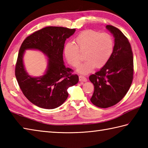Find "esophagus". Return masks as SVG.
Returning <instances> with one entry per match:
<instances>
[{
	"mask_svg": "<svg viewBox=\"0 0 148 148\" xmlns=\"http://www.w3.org/2000/svg\"><path fill=\"white\" fill-rule=\"evenodd\" d=\"M79 82H85L87 81V79H86V78L83 76H79Z\"/></svg>",
	"mask_w": 148,
	"mask_h": 148,
	"instance_id": "esophagus-1",
	"label": "esophagus"
}]
</instances>
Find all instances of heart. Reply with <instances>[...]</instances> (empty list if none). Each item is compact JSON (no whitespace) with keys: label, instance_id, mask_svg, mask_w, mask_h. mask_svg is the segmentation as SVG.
I'll return each instance as SVG.
<instances>
[{"label":"heart","instance_id":"1","mask_svg":"<svg viewBox=\"0 0 148 148\" xmlns=\"http://www.w3.org/2000/svg\"><path fill=\"white\" fill-rule=\"evenodd\" d=\"M76 45L67 43L65 46L64 53L66 60L71 66L77 67L81 58L77 48L85 51L84 59L86 61L77 69L81 74H86L95 67L105 65L112 56L114 42L112 36L107 33H101L88 29L82 31L75 38Z\"/></svg>","mask_w":148,"mask_h":148}]
</instances>
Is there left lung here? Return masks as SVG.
Instances as JSON below:
<instances>
[{"label": "left lung", "mask_w": 148, "mask_h": 148, "mask_svg": "<svg viewBox=\"0 0 148 148\" xmlns=\"http://www.w3.org/2000/svg\"><path fill=\"white\" fill-rule=\"evenodd\" d=\"M106 27L115 38L114 51L101 70L89 77L94 86L91 102L103 108L119 102L129 90L134 78V57L129 40L114 26L107 25Z\"/></svg>", "instance_id": "1"}]
</instances>
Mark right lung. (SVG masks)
Masks as SVG:
<instances>
[{
    "mask_svg": "<svg viewBox=\"0 0 148 148\" xmlns=\"http://www.w3.org/2000/svg\"><path fill=\"white\" fill-rule=\"evenodd\" d=\"M75 31V29L49 26L34 32L22 43L15 76L23 94L34 105L45 109L58 108L67 99V89L79 81L71 69L65 67L63 60L65 40ZM27 49H36L48 56V68L43 76L32 77L26 72L23 56Z\"/></svg>",
    "mask_w": 148,
    "mask_h": 148,
    "instance_id": "obj_1",
    "label": "right lung"
}]
</instances>
